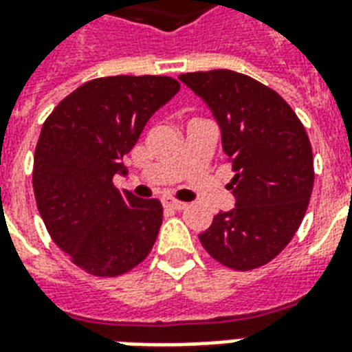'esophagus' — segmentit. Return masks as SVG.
<instances>
[{
	"label": "esophagus",
	"instance_id": "esophagus-1",
	"mask_svg": "<svg viewBox=\"0 0 352 352\" xmlns=\"http://www.w3.org/2000/svg\"><path fill=\"white\" fill-rule=\"evenodd\" d=\"M164 206L166 208H171V210H184L188 206L186 203H181V201H164Z\"/></svg>",
	"mask_w": 352,
	"mask_h": 352
}]
</instances>
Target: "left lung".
<instances>
[{
	"label": "left lung",
	"instance_id": "obj_1",
	"mask_svg": "<svg viewBox=\"0 0 352 352\" xmlns=\"http://www.w3.org/2000/svg\"><path fill=\"white\" fill-rule=\"evenodd\" d=\"M179 80L214 113L235 173L226 186L235 206L199 239L225 267H263L289 245L309 206L314 162L305 127L276 91L246 74L215 69Z\"/></svg>",
	"mask_w": 352,
	"mask_h": 352
}]
</instances>
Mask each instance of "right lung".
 Returning <instances> with one entry per match:
<instances>
[{
    "instance_id": "obj_1",
    "label": "right lung",
    "mask_w": 352,
    "mask_h": 352,
    "mask_svg": "<svg viewBox=\"0 0 352 352\" xmlns=\"http://www.w3.org/2000/svg\"><path fill=\"white\" fill-rule=\"evenodd\" d=\"M170 76H107L65 96L49 115L34 153L36 204L52 241L100 278L142 263L162 225V204L113 184L122 159L155 111L179 93Z\"/></svg>"
}]
</instances>
